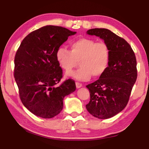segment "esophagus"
<instances>
[{
  "label": "esophagus",
  "mask_w": 149,
  "mask_h": 149,
  "mask_svg": "<svg viewBox=\"0 0 149 149\" xmlns=\"http://www.w3.org/2000/svg\"><path fill=\"white\" fill-rule=\"evenodd\" d=\"M75 85H76L77 88H80L82 87V84H80L79 82H75Z\"/></svg>",
  "instance_id": "obj_1"
}]
</instances>
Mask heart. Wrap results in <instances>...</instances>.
Returning a JSON list of instances; mask_svg holds the SVG:
<instances>
[{
  "instance_id": "heart-1",
  "label": "heart",
  "mask_w": 149,
  "mask_h": 149,
  "mask_svg": "<svg viewBox=\"0 0 149 149\" xmlns=\"http://www.w3.org/2000/svg\"><path fill=\"white\" fill-rule=\"evenodd\" d=\"M56 58L60 66L66 72L71 71L79 61L80 68L66 75L75 79L86 81L93 75L99 77L107 70L110 60L108 45L90 38H79L70 43V50L60 46L56 51Z\"/></svg>"
}]
</instances>
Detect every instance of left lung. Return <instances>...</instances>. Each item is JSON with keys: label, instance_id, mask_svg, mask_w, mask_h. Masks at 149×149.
<instances>
[{"label": "left lung", "instance_id": "left-lung-1", "mask_svg": "<svg viewBox=\"0 0 149 149\" xmlns=\"http://www.w3.org/2000/svg\"><path fill=\"white\" fill-rule=\"evenodd\" d=\"M87 33L99 37L110 49L107 70L99 79L86 86L90 93L87 111L99 119H108L124 109L129 101L137 77V60L130 44L109 29L95 28Z\"/></svg>", "mask_w": 149, "mask_h": 149}]
</instances>
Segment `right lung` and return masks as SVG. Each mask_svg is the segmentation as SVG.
Segmentation results:
<instances>
[{"instance_id": "1", "label": "right lung", "mask_w": 149, "mask_h": 149, "mask_svg": "<svg viewBox=\"0 0 149 149\" xmlns=\"http://www.w3.org/2000/svg\"><path fill=\"white\" fill-rule=\"evenodd\" d=\"M75 33L60 26L42 27L27 35L17 50L14 75L19 98L24 107L37 116H56L62 110L65 96L76 89L71 79L56 86L62 77L56 51Z\"/></svg>"}]
</instances>
